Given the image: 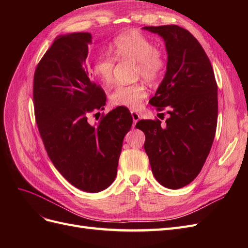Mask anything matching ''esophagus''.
I'll list each match as a JSON object with an SVG mask.
<instances>
[{"instance_id": "obj_1", "label": "esophagus", "mask_w": 248, "mask_h": 248, "mask_svg": "<svg viewBox=\"0 0 248 248\" xmlns=\"http://www.w3.org/2000/svg\"><path fill=\"white\" fill-rule=\"evenodd\" d=\"M131 116H132V119H133V126H136L137 122L140 120V115L138 114L137 111H131Z\"/></svg>"}]
</instances>
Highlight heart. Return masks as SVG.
<instances>
[{"label": "heart", "mask_w": 248, "mask_h": 248, "mask_svg": "<svg viewBox=\"0 0 248 248\" xmlns=\"http://www.w3.org/2000/svg\"><path fill=\"white\" fill-rule=\"evenodd\" d=\"M109 55H100L95 59L93 72L103 84L109 85L114 79V68L118 61L137 62V73L148 81L158 80L166 69L167 62L162 52L157 50L154 43L138 31L119 35L111 43ZM148 91L144 84L118 85L110 94V103L114 107L138 109L147 98Z\"/></svg>", "instance_id": "b5f03b06"}]
</instances>
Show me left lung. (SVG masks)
Listing matches in <instances>:
<instances>
[{
	"mask_svg": "<svg viewBox=\"0 0 248 248\" xmlns=\"http://www.w3.org/2000/svg\"><path fill=\"white\" fill-rule=\"evenodd\" d=\"M160 35L168 51L167 72L150 104L167 109V124L140 120L145 151L155 179L178 189L193 181L204 166L216 132L218 99L211 62L190 32L176 26L144 27ZM163 114V112H162Z\"/></svg>",
	"mask_w": 248,
	"mask_h": 248,
	"instance_id": "8db88e82",
	"label": "left lung"
}]
</instances>
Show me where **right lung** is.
<instances>
[{
  "label": "right lung",
  "instance_id": "right-lung-1",
  "mask_svg": "<svg viewBox=\"0 0 248 248\" xmlns=\"http://www.w3.org/2000/svg\"><path fill=\"white\" fill-rule=\"evenodd\" d=\"M91 39L90 33L58 37L36 67L33 102L40 137L55 168L74 187L94 193L114 182L132 117L128 108L118 107L96 124L89 122V115L104 109L107 101L86 66Z\"/></svg>",
  "mask_w": 248,
  "mask_h": 248
}]
</instances>
